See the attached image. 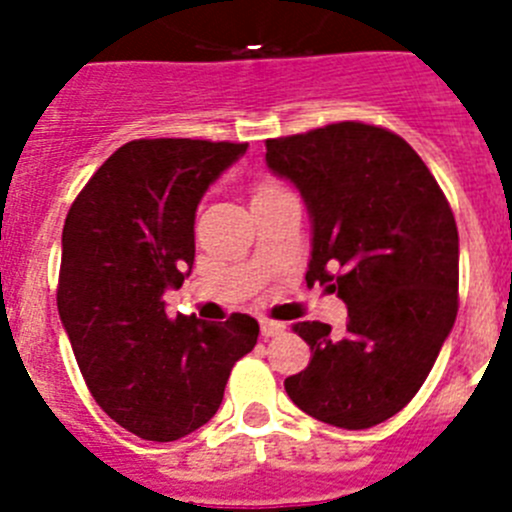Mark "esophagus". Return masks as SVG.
Returning <instances> with one entry per match:
<instances>
[{"label":"esophagus","mask_w":512,"mask_h":512,"mask_svg":"<svg viewBox=\"0 0 512 512\" xmlns=\"http://www.w3.org/2000/svg\"><path fill=\"white\" fill-rule=\"evenodd\" d=\"M284 330H287V325L284 323H277V320H261V336L264 338H274V336H282Z\"/></svg>","instance_id":"34e87169"}]
</instances>
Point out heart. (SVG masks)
<instances>
[{"label": "heart", "instance_id": "obj_1", "mask_svg": "<svg viewBox=\"0 0 512 512\" xmlns=\"http://www.w3.org/2000/svg\"><path fill=\"white\" fill-rule=\"evenodd\" d=\"M269 192H277V189L271 187V184H261V187H256L253 197H261V194H269Z\"/></svg>", "mask_w": 512, "mask_h": 512}]
</instances>
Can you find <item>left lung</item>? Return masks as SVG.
Masks as SVG:
<instances>
[{"label":"left lung","instance_id":"8db88e82","mask_svg":"<svg viewBox=\"0 0 512 512\" xmlns=\"http://www.w3.org/2000/svg\"><path fill=\"white\" fill-rule=\"evenodd\" d=\"M312 225L307 284L348 307L343 333L305 320L312 356L284 379L297 408L336 428L384 423L420 390L459 310V233L423 158L390 130L336 122L266 140Z\"/></svg>","mask_w":512,"mask_h":512}]
</instances>
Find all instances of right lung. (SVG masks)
<instances>
[{
    "instance_id": "obj_1",
    "label": "right lung",
    "mask_w": 512,
    "mask_h": 512,
    "mask_svg": "<svg viewBox=\"0 0 512 512\" xmlns=\"http://www.w3.org/2000/svg\"><path fill=\"white\" fill-rule=\"evenodd\" d=\"M248 143L143 138L117 148L81 189L61 238L58 315L87 387L146 441L189 436L217 413L230 369L259 338L251 315L225 323L166 315L164 292L194 264V217Z\"/></svg>"
}]
</instances>
